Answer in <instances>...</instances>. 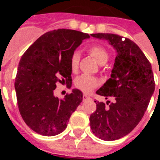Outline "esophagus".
<instances>
[{
	"label": "esophagus",
	"mask_w": 160,
	"mask_h": 160,
	"mask_svg": "<svg viewBox=\"0 0 160 160\" xmlns=\"http://www.w3.org/2000/svg\"><path fill=\"white\" fill-rule=\"evenodd\" d=\"M88 99H90L89 95H83V101H85V100H87Z\"/></svg>",
	"instance_id": "obj_1"
}]
</instances>
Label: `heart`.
I'll list each match as a JSON object with an SVG mask.
<instances>
[{"mask_svg": "<svg viewBox=\"0 0 160 160\" xmlns=\"http://www.w3.org/2000/svg\"><path fill=\"white\" fill-rule=\"evenodd\" d=\"M88 51L91 55L95 57L98 62L103 65L106 62L109 58V54L106 49L101 45H93L88 49ZM80 54L78 52H74L70 57V67L73 71L78 69L79 61H80ZM100 84V81L97 78L92 75H82L75 80V85L76 88L80 90L83 92H90L96 88Z\"/></svg>", "mask_w": 160, "mask_h": 160, "instance_id": "1", "label": "heart"}]
</instances>
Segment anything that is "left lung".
Here are the masks:
<instances>
[{"mask_svg":"<svg viewBox=\"0 0 160 160\" xmlns=\"http://www.w3.org/2000/svg\"><path fill=\"white\" fill-rule=\"evenodd\" d=\"M91 36L108 41L117 52L110 78L96 91L106 100L114 97L115 101L108 108L105 103L95 101L96 110L90 117L93 134L111 141L127 135L141 120L154 94V74L151 64L131 40L123 41L122 36L109 33Z\"/></svg>","mask_w":160,"mask_h":160,"instance_id":"left-lung-1","label":"left lung"}]
</instances>
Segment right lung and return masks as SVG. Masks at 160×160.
Instances as JSON below:
<instances>
[{
  "label": "right lung",
  "instance_id": "1",
  "mask_svg": "<svg viewBox=\"0 0 160 160\" xmlns=\"http://www.w3.org/2000/svg\"><path fill=\"white\" fill-rule=\"evenodd\" d=\"M88 38L80 31L54 30L39 37L21 56L15 80L17 105L25 123L37 134H60L82 102L83 94L77 89L62 100L54 90L57 82L71 85L70 57Z\"/></svg>",
  "mask_w": 160,
  "mask_h": 160
}]
</instances>
